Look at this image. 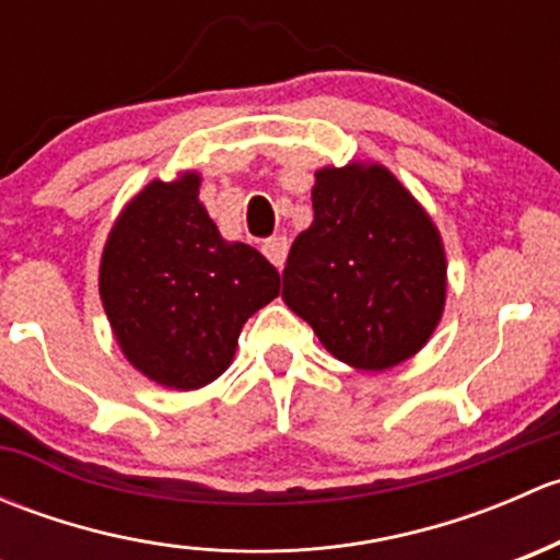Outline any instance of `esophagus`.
Masks as SVG:
<instances>
[{
	"mask_svg": "<svg viewBox=\"0 0 560 560\" xmlns=\"http://www.w3.org/2000/svg\"><path fill=\"white\" fill-rule=\"evenodd\" d=\"M287 248H290V244H287V238H281V235H276V238L265 241L262 244V254L265 257L270 259V262L276 265V268H284L287 262Z\"/></svg>",
	"mask_w": 560,
	"mask_h": 560,
	"instance_id": "34e87169",
	"label": "esophagus"
}]
</instances>
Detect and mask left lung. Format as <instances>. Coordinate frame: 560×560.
Returning <instances> with one entry per match:
<instances>
[{"label":"left lung","instance_id":"left-lung-1","mask_svg":"<svg viewBox=\"0 0 560 560\" xmlns=\"http://www.w3.org/2000/svg\"><path fill=\"white\" fill-rule=\"evenodd\" d=\"M314 222L290 248L287 306L360 371L420 352L447 298V257L425 208L382 165L314 173Z\"/></svg>","mask_w":560,"mask_h":560}]
</instances>
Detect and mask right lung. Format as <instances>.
I'll return each mask as SVG.
<instances>
[{
    "label": "right lung",
    "instance_id": "add662e5",
    "mask_svg": "<svg viewBox=\"0 0 560 560\" xmlns=\"http://www.w3.org/2000/svg\"><path fill=\"white\" fill-rule=\"evenodd\" d=\"M197 195V173L151 180L116 219L100 262L124 358L171 389L222 376L248 316L279 295V270L257 248L224 241Z\"/></svg>",
    "mask_w": 560,
    "mask_h": 560
}]
</instances>
